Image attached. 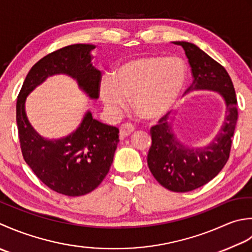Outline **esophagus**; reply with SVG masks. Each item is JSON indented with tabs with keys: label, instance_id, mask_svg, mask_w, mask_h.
<instances>
[{
	"label": "esophagus",
	"instance_id": "esophagus-1",
	"mask_svg": "<svg viewBox=\"0 0 252 252\" xmlns=\"http://www.w3.org/2000/svg\"><path fill=\"white\" fill-rule=\"evenodd\" d=\"M135 131V127H133L131 124H123L120 127V137L121 139H124V138L128 137Z\"/></svg>",
	"mask_w": 252,
	"mask_h": 252
}]
</instances>
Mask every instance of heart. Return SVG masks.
<instances>
[{"mask_svg":"<svg viewBox=\"0 0 252 252\" xmlns=\"http://www.w3.org/2000/svg\"><path fill=\"white\" fill-rule=\"evenodd\" d=\"M186 79V67L177 58L142 55L123 61L101 78L99 95L112 115H119L128 97L138 115L156 120L175 104Z\"/></svg>","mask_w":252,"mask_h":252,"instance_id":"heart-1","label":"heart"}]
</instances>
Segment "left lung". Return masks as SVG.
<instances>
[{
	"instance_id": "obj_1",
	"label": "left lung",
	"mask_w": 252,
	"mask_h": 252,
	"mask_svg": "<svg viewBox=\"0 0 252 252\" xmlns=\"http://www.w3.org/2000/svg\"><path fill=\"white\" fill-rule=\"evenodd\" d=\"M173 43L184 49L191 67L193 80L187 91H218L226 103L222 128L212 142L203 148H188L179 142L166 116L151 127L152 145L147 158L149 169L164 188L187 192L208 184L226 164L238 119L237 97L232 79L222 65L192 43Z\"/></svg>"
}]
</instances>
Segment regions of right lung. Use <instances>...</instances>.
<instances>
[{"label": "right lung", "instance_id": "obj_1", "mask_svg": "<svg viewBox=\"0 0 252 252\" xmlns=\"http://www.w3.org/2000/svg\"><path fill=\"white\" fill-rule=\"evenodd\" d=\"M94 48L71 44L45 55L29 70L17 97L16 122L24 160L45 186L69 197L89 193L103 181L120 142L119 128L92 119L88 111L74 132L49 140L30 125L25 102L35 87L56 74L73 77L91 99H97L102 76L91 64L90 51Z\"/></svg>", "mask_w": 252, "mask_h": 252}]
</instances>
